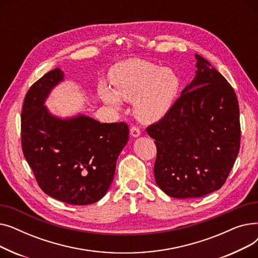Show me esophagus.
Segmentation results:
<instances>
[{"instance_id": "esophagus-1", "label": "esophagus", "mask_w": 258, "mask_h": 258, "mask_svg": "<svg viewBox=\"0 0 258 258\" xmlns=\"http://www.w3.org/2000/svg\"><path fill=\"white\" fill-rule=\"evenodd\" d=\"M140 135H141V132L137 126H132L131 127V136L132 137L137 138V137L140 136Z\"/></svg>"}]
</instances>
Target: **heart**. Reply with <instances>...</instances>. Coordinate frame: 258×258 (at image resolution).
Instances as JSON below:
<instances>
[{
	"label": "heart",
	"instance_id": "heart-1",
	"mask_svg": "<svg viewBox=\"0 0 258 258\" xmlns=\"http://www.w3.org/2000/svg\"><path fill=\"white\" fill-rule=\"evenodd\" d=\"M110 80L113 89L104 83L98 86L102 101L115 108L121 106V100L133 102L135 116L144 123L157 122L169 112L181 86L178 74L170 68L138 58L115 64Z\"/></svg>",
	"mask_w": 258,
	"mask_h": 258
}]
</instances>
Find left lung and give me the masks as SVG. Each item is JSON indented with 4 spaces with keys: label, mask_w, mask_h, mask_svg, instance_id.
Returning <instances> with one entry per match:
<instances>
[{
    "label": "left lung",
    "mask_w": 258,
    "mask_h": 258,
    "mask_svg": "<svg viewBox=\"0 0 258 258\" xmlns=\"http://www.w3.org/2000/svg\"><path fill=\"white\" fill-rule=\"evenodd\" d=\"M197 71L180 98L146 128L155 139L157 185L177 199L201 198L226 182L239 152V107L233 88L196 54Z\"/></svg>",
    "instance_id": "left-lung-1"
}]
</instances>
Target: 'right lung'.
<instances>
[{"label": "right lung", "mask_w": 258, "mask_h": 258, "mask_svg": "<svg viewBox=\"0 0 258 258\" xmlns=\"http://www.w3.org/2000/svg\"><path fill=\"white\" fill-rule=\"evenodd\" d=\"M63 80L56 68L27 92L22 110V148L40 189L71 205L98 202L110 188L117 159L128 140L124 122L100 123L86 115L60 118L45 101Z\"/></svg>", "instance_id": "right-lung-1"}]
</instances>
